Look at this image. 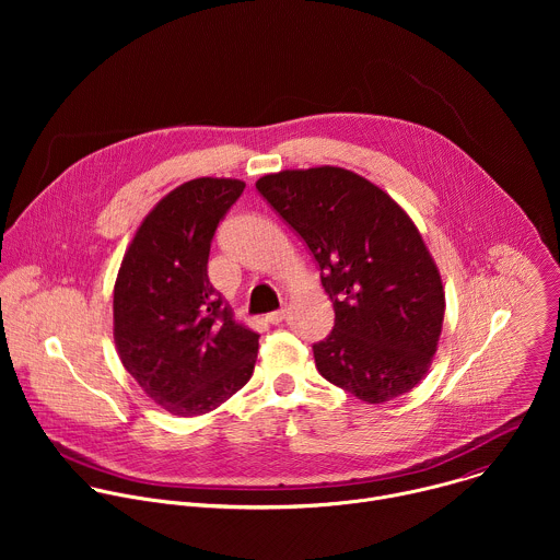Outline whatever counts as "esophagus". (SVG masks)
I'll use <instances>...</instances> for the list:
<instances>
[{
    "label": "esophagus",
    "instance_id": "34e87169",
    "mask_svg": "<svg viewBox=\"0 0 560 560\" xmlns=\"http://www.w3.org/2000/svg\"><path fill=\"white\" fill-rule=\"evenodd\" d=\"M266 318H268V324L279 326V324L283 322V318H285V310H283V307H281V310H275V312H270Z\"/></svg>",
    "mask_w": 560,
    "mask_h": 560
}]
</instances>
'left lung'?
I'll return each instance as SVG.
<instances>
[{
    "label": "left lung",
    "instance_id": "left-lung-1",
    "mask_svg": "<svg viewBox=\"0 0 560 560\" xmlns=\"http://www.w3.org/2000/svg\"><path fill=\"white\" fill-rule=\"evenodd\" d=\"M257 190L303 238L332 301L335 328L312 346L318 374L365 404L417 387L439 346L445 292L408 212L337 166L272 173Z\"/></svg>",
    "mask_w": 560,
    "mask_h": 560
}]
</instances>
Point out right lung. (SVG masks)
<instances>
[{"instance_id":"right-lung-1","label":"right lung","mask_w":560,"mask_h":560,"mask_svg":"<svg viewBox=\"0 0 560 560\" xmlns=\"http://www.w3.org/2000/svg\"><path fill=\"white\" fill-rule=\"evenodd\" d=\"M244 188L238 179L199 177L171 190L137 228L115 281L117 354L175 417L219 408L255 370L259 335L234 322L208 279L214 230Z\"/></svg>"}]
</instances>
